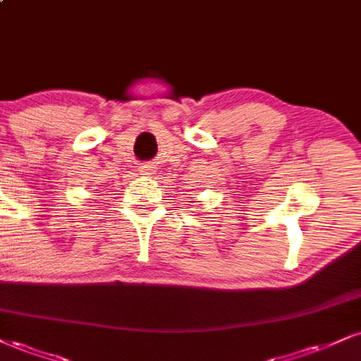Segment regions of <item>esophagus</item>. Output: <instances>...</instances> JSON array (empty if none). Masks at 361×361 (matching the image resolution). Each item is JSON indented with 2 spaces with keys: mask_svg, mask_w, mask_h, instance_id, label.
<instances>
[{
  "mask_svg": "<svg viewBox=\"0 0 361 361\" xmlns=\"http://www.w3.org/2000/svg\"><path fill=\"white\" fill-rule=\"evenodd\" d=\"M139 171L142 173V175H153V166H149V164H145V166H141V169H139Z\"/></svg>",
  "mask_w": 361,
  "mask_h": 361,
  "instance_id": "34e87169",
  "label": "esophagus"
}]
</instances>
